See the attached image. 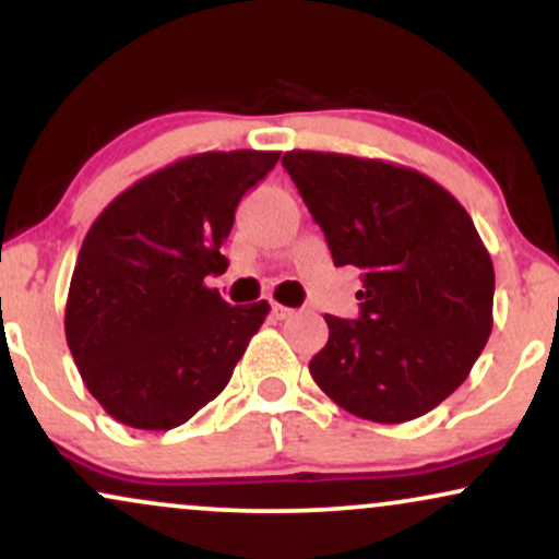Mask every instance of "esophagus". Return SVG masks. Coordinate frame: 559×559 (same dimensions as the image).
I'll return each instance as SVG.
<instances>
[{"instance_id": "obj_1", "label": "esophagus", "mask_w": 559, "mask_h": 559, "mask_svg": "<svg viewBox=\"0 0 559 559\" xmlns=\"http://www.w3.org/2000/svg\"><path fill=\"white\" fill-rule=\"evenodd\" d=\"M271 316L275 318V320H288L294 316V310L292 307H286V305H278V301H273V307H271Z\"/></svg>"}]
</instances>
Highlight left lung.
Instances as JSON below:
<instances>
[{
  "label": "left lung",
  "instance_id": "obj_1",
  "mask_svg": "<svg viewBox=\"0 0 559 559\" xmlns=\"http://www.w3.org/2000/svg\"><path fill=\"white\" fill-rule=\"evenodd\" d=\"M333 265L362 271L360 318L325 316L310 373L338 407L376 423L431 413L491 333L493 265L463 204L423 173L336 152H286Z\"/></svg>",
  "mask_w": 559,
  "mask_h": 559
}]
</instances>
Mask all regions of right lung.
<instances>
[{
	"mask_svg": "<svg viewBox=\"0 0 559 559\" xmlns=\"http://www.w3.org/2000/svg\"><path fill=\"white\" fill-rule=\"evenodd\" d=\"M281 152H202L115 197L88 228L66 305V336L83 383L107 415L141 431H168L213 402L265 299L230 307L207 275L241 197Z\"/></svg>",
	"mask_w": 559,
	"mask_h": 559,
	"instance_id": "right-lung-1",
	"label": "right lung"
}]
</instances>
